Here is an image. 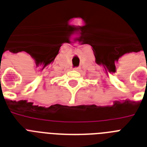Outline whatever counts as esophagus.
I'll return each mask as SVG.
<instances>
[{
  "mask_svg": "<svg viewBox=\"0 0 147 147\" xmlns=\"http://www.w3.org/2000/svg\"><path fill=\"white\" fill-rule=\"evenodd\" d=\"M73 69H74V70H76V71H78V70L80 69V68H78V67H76V68H74Z\"/></svg>",
  "mask_w": 147,
  "mask_h": 147,
  "instance_id": "34e87169",
  "label": "esophagus"
}]
</instances>
